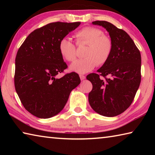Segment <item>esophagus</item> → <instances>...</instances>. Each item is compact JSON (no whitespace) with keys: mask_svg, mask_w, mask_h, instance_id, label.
Masks as SVG:
<instances>
[{"mask_svg":"<svg viewBox=\"0 0 155 155\" xmlns=\"http://www.w3.org/2000/svg\"><path fill=\"white\" fill-rule=\"evenodd\" d=\"M79 77H80V78H81V81H83V80H84V79H85V76H84V75H80L79 76Z\"/></svg>","mask_w":155,"mask_h":155,"instance_id":"obj_1","label":"esophagus"}]
</instances>
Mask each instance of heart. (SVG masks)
<instances>
[{"instance_id":"heart-1","label":"heart","mask_w":155,"mask_h":155,"mask_svg":"<svg viewBox=\"0 0 155 155\" xmlns=\"http://www.w3.org/2000/svg\"><path fill=\"white\" fill-rule=\"evenodd\" d=\"M74 38L78 45L85 44L87 48L84 52L85 58L78 59L70 65L71 71L85 74L91 71L96 65H104L108 61L112 52L113 43L100 28L84 27L75 33ZM59 51L63 58L68 61H74L77 57L75 45L68 38L60 40Z\"/></svg>"}]
</instances>
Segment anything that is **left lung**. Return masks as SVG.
I'll return each mask as SVG.
<instances>
[{
	"instance_id": "8db88e82",
	"label": "left lung",
	"mask_w": 155,
	"mask_h": 155,
	"mask_svg": "<svg viewBox=\"0 0 155 155\" xmlns=\"http://www.w3.org/2000/svg\"><path fill=\"white\" fill-rule=\"evenodd\" d=\"M109 33L113 50L108 61L91 73L87 79L92 84L88 96L94 111L106 117H114L126 111L132 103L141 82V54L127 32L107 21H94ZM108 75L105 81L99 78Z\"/></svg>"
}]
</instances>
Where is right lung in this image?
Listing matches in <instances>:
<instances>
[{
	"label": "right lung",
	"instance_id": "1",
	"mask_svg": "<svg viewBox=\"0 0 155 155\" xmlns=\"http://www.w3.org/2000/svg\"><path fill=\"white\" fill-rule=\"evenodd\" d=\"M80 24L50 23L31 33L18 51L15 91L25 108L39 118L61 112L70 92L81 83L75 72L56 78L68 67L59 51V41Z\"/></svg>",
	"mask_w": 155,
	"mask_h": 155
}]
</instances>
